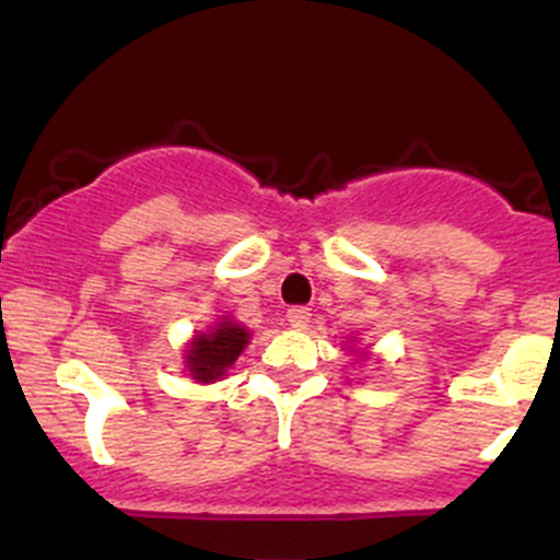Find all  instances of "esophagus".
I'll return each mask as SVG.
<instances>
[{
  "mask_svg": "<svg viewBox=\"0 0 560 560\" xmlns=\"http://www.w3.org/2000/svg\"><path fill=\"white\" fill-rule=\"evenodd\" d=\"M287 319H290L292 327L303 330V327H308V322H312V312H308L306 306H292L290 312H287Z\"/></svg>",
  "mask_w": 560,
  "mask_h": 560,
  "instance_id": "obj_1",
  "label": "esophagus"
}]
</instances>
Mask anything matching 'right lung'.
I'll return each mask as SVG.
<instances>
[{
    "mask_svg": "<svg viewBox=\"0 0 560 560\" xmlns=\"http://www.w3.org/2000/svg\"><path fill=\"white\" fill-rule=\"evenodd\" d=\"M246 341L248 332L235 322H222L213 332L195 336V341L189 343V354H186L191 376L197 382L219 380L238 360Z\"/></svg>",
    "mask_w": 560,
    "mask_h": 560,
    "instance_id": "obj_1",
    "label": "right lung"
}]
</instances>
